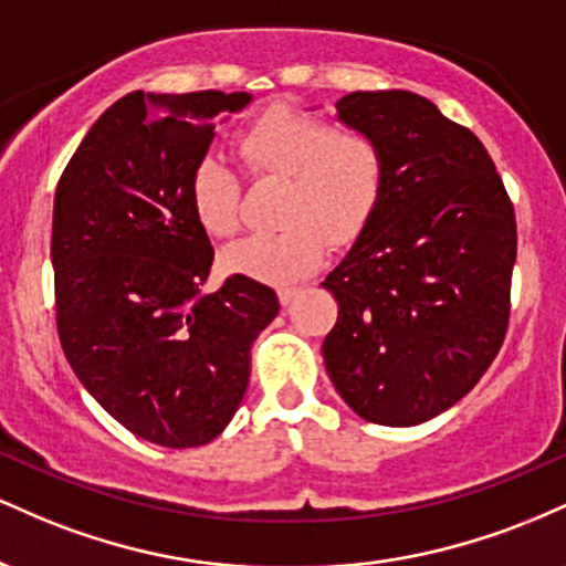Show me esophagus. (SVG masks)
<instances>
[{
	"label": "esophagus",
	"instance_id": "34e87169",
	"mask_svg": "<svg viewBox=\"0 0 566 566\" xmlns=\"http://www.w3.org/2000/svg\"><path fill=\"white\" fill-rule=\"evenodd\" d=\"M297 295H301V287H279V303L282 305H290Z\"/></svg>",
	"mask_w": 566,
	"mask_h": 566
}]
</instances>
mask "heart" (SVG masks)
<instances>
[{
  "label": "heart",
  "mask_w": 566,
  "mask_h": 566,
  "mask_svg": "<svg viewBox=\"0 0 566 566\" xmlns=\"http://www.w3.org/2000/svg\"><path fill=\"white\" fill-rule=\"evenodd\" d=\"M233 154L250 180H282L284 229L247 237L223 255L226 269L263 282L308 276L327 242L348 247L373 226L386 197L388 157L380 138L303 108H265L239 129ZM188 201L210 237H231L242 220V178L216 157L199 159L188 178Z\"/></svg>",
  "instance_id": "1"
}]
</instances>
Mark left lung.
<instances>
[{
  "label": "left lung",
  "mask_w": 566,
  "mask_h": 566,
  "mask_svg": "<svg viewBox=\"0 0 566 566\" xmlns=\"http://www.w3.org/2000/svg\"><path fill=\"white\" fill-rule=\"evenodd\" d=\"M335 108L386 146L388 186L373 226L322 284L337 301L324 365L369 423L418 426L463 399L503 346L513 201L482 140L426 97L350 93Z\"/></svg>",
  "instance_id": "8db88e82"
}]
</instances>
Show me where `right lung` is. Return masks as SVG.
<instances>
[{
  "label": "right lung",
  "mask_w": 566,
  "mask_h": 566,
  "mask_svg": "<svg viewBox=\"0 0 566 566\" xmlns=\"http://www.w3.org/2000/svg\"><path fill=\"white\" fill-rule=\"evenodd\" d=\"M247 93H129L84 135L55 188V324L71 369L135 437L186 450L229 426L276 292L231 274L188 201L212 116Z\"/></svg>",
  "instance_id": "add662e5"
}]
</instances>
